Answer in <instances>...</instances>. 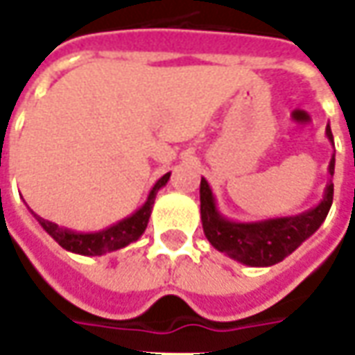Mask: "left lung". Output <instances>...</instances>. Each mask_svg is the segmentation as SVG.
I'll list each match as a JSON object with an SVG mask.
<instances>
[{
	"mask_svg": "<svg viewBox=\"0 0 355 355\" xmlns=\"http://www.w3.org/2000/svg\"><path fill=\"white\" fill-rule=\"evenodd\" d=\"M324 135L333 144L331 126L327 125ZM329 175H334V153L329 161ZM334 184L329 178L324 186L323 198L315 207L290 217L238 223L227 219L217 209V202L207 180L200 182V213H202L203 234L215 250H219L230 259L250 267H271L288 257L302 242L315 232L329 215L333 205Z\"/></svg>",
	"mask_w": 355,
	"mask_h": 355,
	"instance_id": "1",
	"label": "left lung"
}]
</instances>
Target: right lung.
Here are the masks:
<instances>
[{
	"instance_id": "obj_1",
	"label": "right lung",
	"mask_w": 355,
	"mask_h": 355,
	"mask_svg": "<svg viewBox=\"0 0 355 355\" xmlns=\"http://www.w3.org/2000/svg\"><path fill=\"white\" fill-rule=\"evenodd\" d=\"M169 177L171 173H167V175H163L153 184L150 194H148V200L132 215L113 223L107 229L96 230V232H76V230L59 227V225L51 223V220L42 219L32 209L31 213L34 215V219L40 223V227L46 230L59 246L65 248L67 252H73V254L78 255H103L107 254V252H115V250L128 246V244H132V242H136L138 238L142 236L144 230L148 227L150 215H152L155 196H157V192L163 186L167 184Z\"/></svg>"
}]
</instances>
